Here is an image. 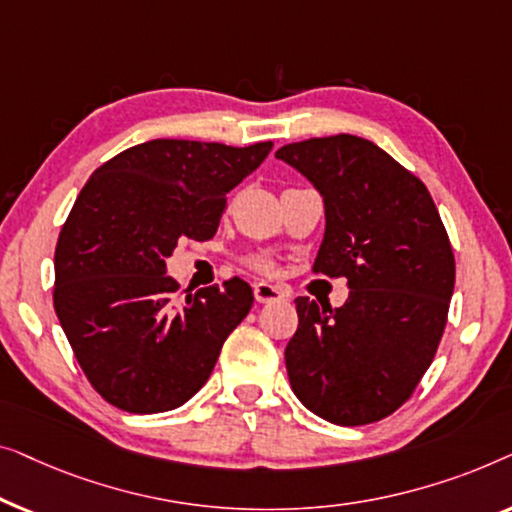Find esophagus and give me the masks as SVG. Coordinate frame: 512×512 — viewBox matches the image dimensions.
<instances>
[{"label":"esophagus","instance_id":"obj_1","mask_svg":"<svg viewBox=\"0 0 512 512\" xmlns=\"http://www.w3.org/2000/svg\"><path fill=\"white\" fill-rule=\"evenodd\" d=\"M253 292H255V299L259 301V304H271V301H283L285 299L283 287L271 285V283H257Z\"/></svg>","mask_w":512,"mask_h":512}]
</instances>
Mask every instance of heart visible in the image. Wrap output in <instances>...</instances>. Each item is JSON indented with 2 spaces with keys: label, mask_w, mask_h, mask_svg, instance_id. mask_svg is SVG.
I'll return each mask as SVG.
<instances>
[{
  "label": "heart",
  "mask_w": 512,
  "mask_h": 512,
  "mask_svg": "<svg viewBox=\"0 0 512 512\" xmlns=\"http://www.w3.org/2000/svg\"><path fill=\"white\" fill-rule=\"evenodd\" d=\"M250 266H253V269H257V271H271L273 269V264L264 257H253V259H250Z\"/></svg>",
  "instance_id": "1"
}]
</instances>
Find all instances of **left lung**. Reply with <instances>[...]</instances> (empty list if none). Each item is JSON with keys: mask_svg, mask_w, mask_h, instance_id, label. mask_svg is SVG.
<instances>
[{"mask_svg": "<svg viewBox=\"0 0 512 512\" xmlns=\"http://www.w3.org/2000/svg\"><path fill=\"white\" fill-rule=\"evenodd\" d=\"M276 157L325 199L313 271L350 287L341 308L294 299L292 392L331 424L378 422L410 399L441 343L455 290L448 232L420 178L373 141L336 134L287 143Z\"/></svg>", "mask_w": 512, "mask_h": 512, "instance_id": "left-lung-1", "label": "left lung"}]
</instances>
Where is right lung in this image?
I'll list each match as a JSON object with an SVG mask.
<instances>
[{
    "instance_id": "obj_1",
    "label": "right lung",
    "mask_w": 512,
    "mask_h": 512,
    "mask_svg": "<svg viewBox=\"0 0 512 512\" xmlns=\"http://www.w3.org/2000/svg\"><path fill=\"white\" fill-rule=\"evenodd\" d=\"M271 148L146 141L104 162L78 194L57 239L53 304L90 385L113 406H183L253 308V287L241 278L176 304L164 259L181 239L218 232L227 192Z\"/></svg>"
}]
</instances>
